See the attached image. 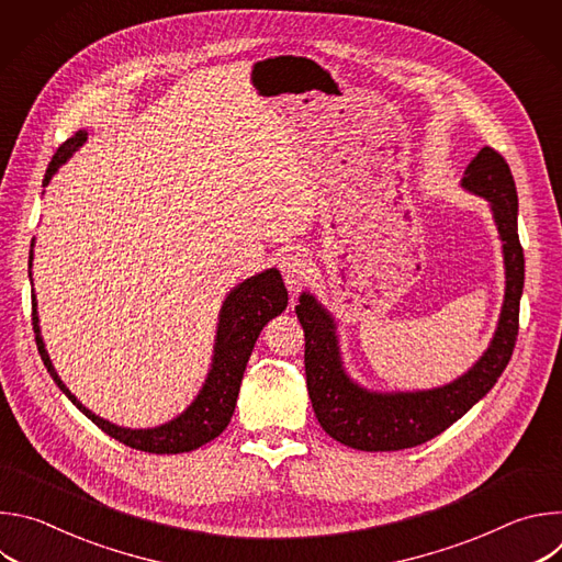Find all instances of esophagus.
<instances>
[{
    "instance_id": "esophagus-1",
    "label": "esophagus",
    "mask_w": 562,
    "mask_h": 562,
    "mask_svg": "<svg viewBox=\"0 0 562 562\" xmlns=\"http://www.w3.org/2000/svg\"><path fill=\"white\" fill-rule=\"evenodd\" d=\"M280 271L289 291H297L311 276V260L302 254H286L280 260Z\"/></svg>"
}]
</instances>
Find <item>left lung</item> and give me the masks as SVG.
<instances>
[{"label":"left lung","mask_w":562,"mask_h":562,"mask_svg":"<svg viewBox=\"0 0 562 562\" xmlns=\"http://www.w3.org/2000/svg\"><path fill=\"white\" fill-rule=\"evenodd\" d=\"M460 187L490 202L505 258V300L498 327L485 353L460 378L423 391H373L345 369L334 315L308 291L295 306L304 329V371L315 418L331 438L360 451H400L418 447L456 420L498 382L512 360L525 284V256L518 239V193L505 157L480 148Z\"/></svg>","instance_id":"1"}]
</instances>
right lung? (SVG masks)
<instances>
[{"label":"right lung","mask_w":562,"mask_h":562,"mask_svg":"<svg viewBox=\"0 0 562 562\" xmlns=\"http://www.w3.org/2000/svg\"><path fill=\"white\" fill-rule=\"evenodd\" d=\"M87 137H89L87 131H77L57 148V153L53 155V162L48 165V171L44 176V187H48L57 169L87 142ZM31 267H33V249H31L29 269ZM286 302H289V295L278 269H267L233 286L220 308L211 369L206 373L202 389L180 416L150 429H131V427L113 425L95 416L70 393V389L57 375L50 362V356L46 351L42 329H40L35 291H33V329H35L40 356L50 378L55 380V384L61 389V393L70 400V403L89 420H93L104 434L124 442L131 449H139L146 453H184L211 442L226 429L235 412L239 384H243V375L251 358V351L256 347V340L269 319H273L286 308Z\"/></svg>","instance_id":"obj_1"}]
</instances>
